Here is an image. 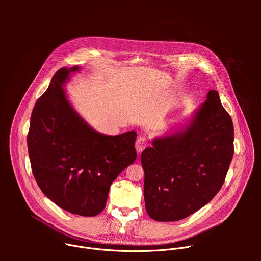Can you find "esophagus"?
I'll use <instances>...</instances> for the list:
<instances>
[{
	"label": "esophagus",
	"instance_id": "1",
	"mask_svg": "<svg viewBox=\"0 0 261 261\" xmlns=\"http://www.w3.org/2000/svg\"><path fill=\"white\" fill-rule=\"evenodd\" d=\"M146 146H147V140L145 137H139L135 142V147L138 153H141Z\"/></svg>",
	"mask_w": 261,
	"mask_h": 261
}]
</instances>
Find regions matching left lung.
Instances as JSON below:
<instances>
[{"label":"left lung","mask_w":261,"mask_h":261,"mask_svg":"<svg viewBox=\"0 0 261 261\" xmlns=\"http://www.w3.org/2000/svg\"><path fill=\"white\" fill-rule=\"evenodd\" d=\"M233 124L215 90L182 131L141 153L146 212L159 222L192 215L220 191L233 157Z\"/></svg>","instance_id":"obj_1"}]
</instances>
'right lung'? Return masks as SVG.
<instances>
[{
    "label": "right lung",
    "mask_w": 261,
    "mask_h": 261,
    "mask_svg": "<svg viewBox=\"0 0 261 261\" xmlns=\"http://www.w3.org/2000/svg\"><path fill=\"white\" fill-rule=\"evenodd\" d=\"M80 67L61 68L37 100L28 151L39 188L61 208L85 217L100 214L110 185L136 159V132L109 136L92 129L73 109L63 86Z\"/></svg>",
    "instance_id": "obj_1"
}]
</instances>
